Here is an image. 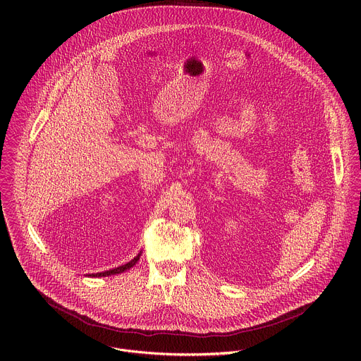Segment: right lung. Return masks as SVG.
Here are the masks:
<instances>
[{"mask_svg": "<svg viewBox=\"0 0 361 361\" xmlns=\"http://www.w3.org/2000/svg\"><path fill=\"white\" fill-rule=\"evenodd\" d=\"M140 255L141 254H138L137 257H134V259L131 260V262H128L127 264H124V266H120V267H117V269H113V270H109V271H104V273H97V274H90V277H107V276H113V274H120V273H123V271H126V270H130L133 266H135V263L140 260Z\"/></svg>", "mask_w": 361, "mask_h": 361, "instance_id": "obj_1", "label": "right lung"}]
</instances>
